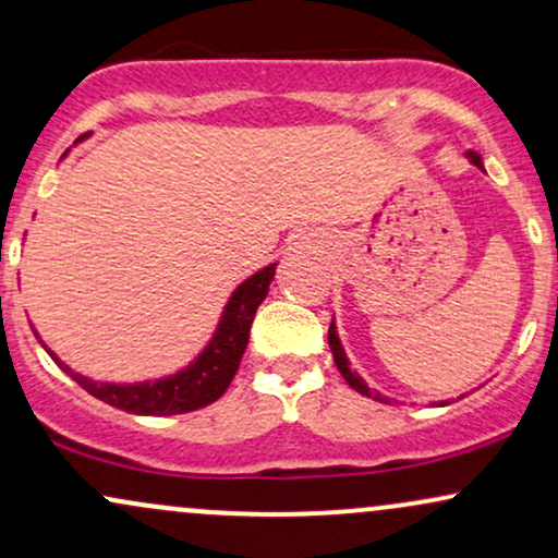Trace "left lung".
<instances>
[{"instance_id":"8db88e82","label":"left lung","mask_w":558,"mask_h":558,"mask_svg":"<svg viewBox=\"0 0 558 558\" xmlns=\"http://www.w3.org/2000/svg\"><path fill=\"white\" fill-rule=\"evenodd\" d=\"M465 156H468V160H471L473 166H478V169L483 171V158L478 156V153L471 150V153H465ZM327 343H330L335 366L340 368V374H343V379L355 389V392H361V395H366V398L379 400V402H387V405H392V400L385 398V395L377 392V389L368 387L366 381L359 377V372H353L351 361H348V355H345V351H343V343H340V338H338V327H335V319L330 322V335H327ZM432 405H434V408H445V405H449V402H447V400H439V402H432Z\"/></svg>"}]
</instances>
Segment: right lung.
I'll return each mask as SVG.
<instances>
[{
    "instance_id": "1",
    "label": "right lung",
    "mask_w": 558,
    "mask_h": 558,
    "mask_svg": "<svg viewBox=\"0 0 558 558\" xmlns=\"http://www.w3.org/2000/svg\"><path fill=\"white\" fill-rule=\"evenodd\" d=\"M275 267H278V262L262 267V270L250 275L244 283L236 286V291L226 301L223 314H220L218 327H215L207 345L197 353V359L190 361L184 368H179L177 374H169V377L130 381V385L96 381L72 372L57 353L46 348L41 335L36 330H33V335H36L38 343L46 348V353L57 361V366L62 372L70 374L93 398L109 402V405L119 408V411L134 415H177L199 411V408L218 400L228 389V385H231L233 374H236L241 364V355H244L246 343H250L254 314H257V306L265 301L267 291H270Z\"/></svg>"
}]
</instances>
